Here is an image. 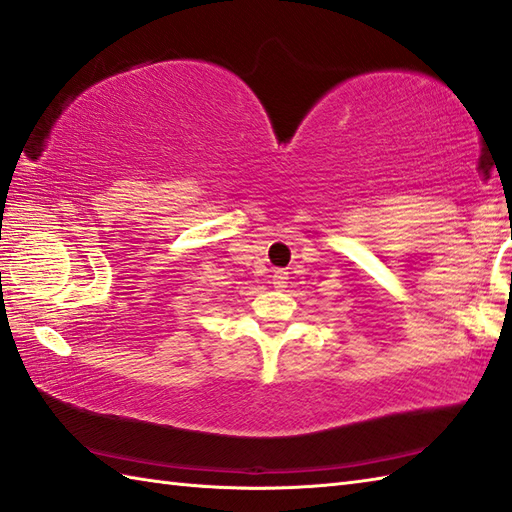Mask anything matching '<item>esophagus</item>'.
Returning <instances> with one entry per match:
<instances>
[{"instance_id":"obj_1","label":"esophagus","mask_w":512,"mask_h":512,"mask_svg":"<svg viewBox=\"0 0 512 512\" xmlns=\"http://www.w3.org/2000/svg\"><path fill=\"white\" fill-rule=\"evenodd\" d=\"M289 282V271L287 269H276L274 271V287L276 289H285Z\"/></svg>"}]
</instances>
